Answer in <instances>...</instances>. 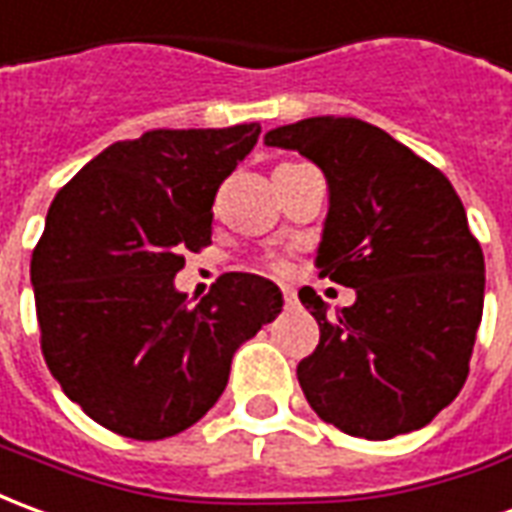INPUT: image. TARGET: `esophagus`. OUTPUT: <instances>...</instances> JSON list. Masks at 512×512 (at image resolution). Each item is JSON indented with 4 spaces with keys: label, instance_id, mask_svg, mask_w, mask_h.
Here are the masks:
<instances>
[{
    "label": "esophagus",
    "instance_id": "34e87169",
    "mask_svg": "<svg viewBox=\"0 0 512 512\" xmlns=\"http://www.w3.org/2000/svg\"><path fill=\"white\" fill-rule=\"evenodd\" d=\"M281 292H284V303H286V306H295V300H297L295 289H292V286H281Z\"/></svg>",
    "mask_w": 512,
    "mask_h": 512
}]
</instances>
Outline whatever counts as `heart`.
Segmentation results:
<instances>
[{
  "label": "heart",
  "mask_w": 512,
  "mask_h": 512,
  "mask_svg": "<svg viewBox=\"0 0 512 512\" xmlns=\"http://www.w3.org/2000/svg\"><path fill=\"white\" fill-rule=\"evenodd\" d=\"M275 267H278V270H281V264H275Z\"/></svg>",
  "instance_id": "heart-1"
}]
</instances>
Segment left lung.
<instances>
[{
	"instance_id": "1",
	"label": "left lung",
	"mask_w": 512,
	"mask_h": 512,
	"mask_svg": "<svg viewBox=\"0 0 512 512\" xmlns=\"http://www.w3.org/2000/svg\"><path fill=\"white\" fill-rule=\"evenodd\" d=\"M297 151L328 181L317 259L322 275L355 289L331 314L303 286L320 325L297 380L322 422L386 441L436 419L469 375L482 320L485 262L449 179L372 123L306 118L264 134Z\"/></svg>"
}]
</instances>
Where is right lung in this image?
I'll return each mask as SVG.
<instances>
[{"instance_id": "obj_1", "label": "right lung", "mask_w": 512, "mask_h": 512, "mask_svg": "<svg viewBox=\"0 0 512 512\" xmlns=\"http://www.w3.org/2000/svg\"><path fill=\"white\" fill-rule=\"evenodd\" d=\"M259 132H146L104 148L54 195L30 264L43 358L112 433L187 430L220 400L234 353L284 308L262 275L226 273L198 306L173 281L184 250L212 242L217 187Z\"/></svg>"}]
</instances>
